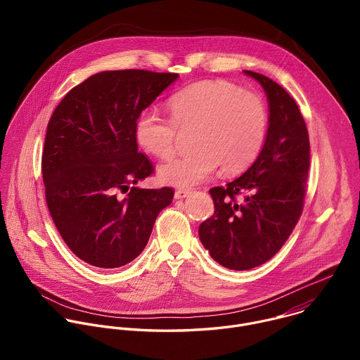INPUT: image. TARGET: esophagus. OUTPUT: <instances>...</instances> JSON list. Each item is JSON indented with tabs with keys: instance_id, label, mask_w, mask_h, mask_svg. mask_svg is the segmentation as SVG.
Wrapping results in <instances>:
<instances>
[{
	"instance_id": "1",
	"label": "esophagus",
	"mask_w": 360,
	"mask_h": 360,
	"mask_svg": "<svg viewBox=\"0 0 360 360\" xmlns=\"http://www.w3.org/2000/svg\"><path fill=\"white\" fill-rule=\"evenodd\" d=\"M189 193H191L189 189H178V191H175L174 196H175V199H182V198H186Z\"/></svg>"
}]
</instances>
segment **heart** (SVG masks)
I'll list each match as a JSON object with an SVG mask.
<instances>
[{"mask_svg":"<svg viewBox=\"0 0 360 360\" xmlns=\"http://www.w3.org/2000/svg\"><path fill=\"white\" fill-rule=\"evenodd\" d=\"M168 107L171 120L145 110L135 122L138 143L161 160L174 153L178 132H192L193 150L160 167L158 175L165 184L189 188L208 178L218 165L225 174L243 171L265 143V102L228 81L195 82L175 94Z\"/></svg>","mask_w":360,"mask_h":360,"instance_id":"obj_1","label":"heart"}]
</instances>
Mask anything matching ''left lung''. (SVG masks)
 Masks as SVG:
<instances>
[{"label":"left lung","instance_id":"left-lung-1","mask_svg":"<svg viewBox=\"0 0 360 360\" xmlns=\"http://www.w3.org/2000/svg\"><path fill=\"white\" fill-rule=\"evenodd\" d=\"M243 72L268 98L265 143L243 175L210 191L215 212L199 226L203 248L233 271L265 264L286 242L302 215L311 160L309 135L295 99L271 78Z\"/></svg>","mask_w":360,"mask_h":360}]
</instances>
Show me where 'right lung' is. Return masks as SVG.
I'll return each mask as SVG.
<instances>
[{"label":"right lung","instance_id":"right-lung-1","mask_svg":"<svg viewBox=\"0 0 360 360\" xmlns=\"http://www.w3.org/2000/svg\"><path fill=\"white\" fill-rule=\"evenodd\" d=\"M178 77L98 72L74 86L48 122L41 164L48 210L68 248L92 266L114 269L134 261L172 202V188L135 186L153 172L138 150L135 122Z\"/></svg>","mask_w":360,"mask_h":360}]
</instances>
